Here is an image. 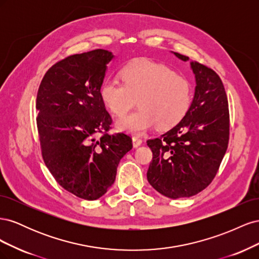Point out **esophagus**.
Returning a JSON list of instances; mask_svg holds the SVG:
<instances>
[{"label": "esophagus", "instance_id": "obj_1", "mask_svg": "<svg viewBox=\"0 0 259 259\" xmlns=\"http://www.w3.org/2000/svg\"><path fill=\"white\" fill-rule=\"evenodd\" d=\"M142 144H143V139L142 138L138 137V136L133 137V146H134L135 148L139 147Z\"/></svg>", "mask_w": 259, "mask_h": 259}]
</instances>
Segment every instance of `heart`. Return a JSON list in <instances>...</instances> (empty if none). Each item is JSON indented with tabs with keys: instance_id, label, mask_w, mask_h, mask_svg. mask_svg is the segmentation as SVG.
<instances>
[{
	"instance_id": "heart-1",
	"label": "heart",
	"mask_w": 259,
	"mask_h": 259,
	"mask_svg": "<svg viewBox=\"0 0 259 259\" xmlns=\"http://www.w3.org/2000/svg\"><path fill=\"white\" fill-rule=\"evenodd\" d=\"M123 83L107 79L99 90L104 105L122 116L138 103L139 109L122 117L117 127L133 135H142L156 124L160 128L174 126L190 107L191 85L165 65L138 59L125 66Z\"/></svg>"
}]
</instances>
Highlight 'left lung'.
Listing matches in <instances>:
<instances>
[{
	"label": "left lung",
	"instance_id": "1",
	"mask_svg": "<svg viewBox=\"0 0 259 259\" xmlns=\"http://www.w3.org/2000/svg\"><path fill=\"white\" fill-rule=\"evenodd\" d=\"M190 66L197 83L191 106L174 127L147 140L153 154L148 182L170 199L189 198L204 190L216 176L229 143L228 99L221 77L198 61Z\"/></svg>",
	"mask_w": 259,
	"mask_h": 259
}]
</instances>
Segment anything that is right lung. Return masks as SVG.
I'll return each mask as SVG.
<instances>
[{"mask_svg": "<svg viewBox=\"0 0 259 259\" xmlns=\"http://www.w3.org/2000/svg\"><path fill=\"white\" fill-rule=\"evenodd\" d=\"M113 57L106 50L66 57L48 70L36 96L45 165L64 189L89 201L108 191L120 160L133 148L130 136L107 133L112 119L99 90Z\"/></svg>", "mask_w": 259, "mask_h": 259, "instance_id": "add662e5", "label": "right lung"}]
</instances>
